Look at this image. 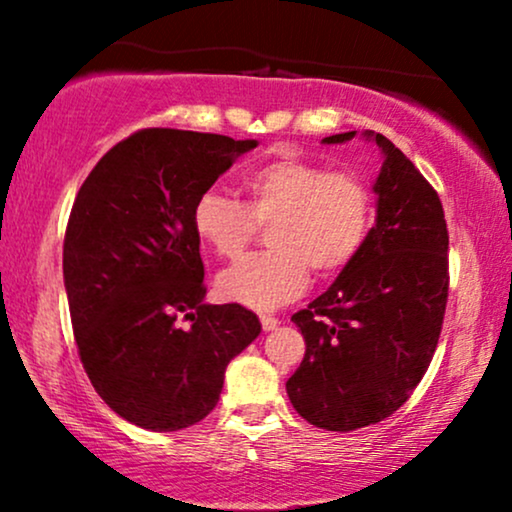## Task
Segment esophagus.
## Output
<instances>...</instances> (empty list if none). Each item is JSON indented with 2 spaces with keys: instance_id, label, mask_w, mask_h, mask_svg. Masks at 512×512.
<instances>
[{
  "instance_id": "1",
  "label": "esophagus",
  "mask_w": 512,
  "mask_h": 512,
  "mask_svg": "<svg viewBox=\"0 0 512 512\" xmlns=\"http://www.w3.org/2000/svg\"><path fill=\"white\" fill-rule=\"evenodd\" d=\"M260 320H262V330L264 332H272V330H276V325H279V320H276V317H272V315H262Z\"/></svg>"
}]
</instances>
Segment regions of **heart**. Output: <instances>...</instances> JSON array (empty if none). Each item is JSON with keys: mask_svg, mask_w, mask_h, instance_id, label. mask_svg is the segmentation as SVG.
Segmentation results:
<instances>
[{"mask_svg": "<svg viewBox=\"0 0 512 512\" xmlns=\"http://www.w3.org/2000/svg\"><path fill=\"white\" fill-rule=\"evenodd\" d=\"M245 202L207 190L192 209L197 238L223 260H238L260 226L272 250L252 255L219 276L226 301L274 310L305 291L310 269L334 276L356 260L375 219L368 182L351 170H327L281 156L243 178Z\"/></svg>", "mask_w": 512, "mask_h": 512, "instance_id": "1", "label": "heart"}]
</instances>
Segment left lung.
<instances>
[{
    "instance_id": "obj_1",
    "label": "left lung",
    "mask_w": 512,
    "mask_h": 512,
    "mask_svg": "<svg viewBox=\"0 0 512 512\" xmlns=\"http://www.w3.org/2000/svg\"><path fill=\"white\" fill-rule=\"evenodd\" d=\"M356 132L332 134L342 144ZM378 221L337 281L291 317L305 356L286 383L293 409L327 431L378 424L421 383L448 305V223L431 182L383 134Z\"/></svg>"
}]
</instances>
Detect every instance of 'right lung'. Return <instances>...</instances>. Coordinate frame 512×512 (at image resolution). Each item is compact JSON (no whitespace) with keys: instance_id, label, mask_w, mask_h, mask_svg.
I'll list each match as a JSON object with an SVG mask.
<instances>
[{"instance_id":"right-lung-1","label":"right lung","mask_w":512,"mask_h":512,"mask_svg":"<svg viewBox=\"0 0 512 512\" xmlns=\"http://www.w3.org/2000/svg\"><path fill=\"white\" fill-rule=\"evenodd\" d=\"M255 139L151 127L88 173L64 233V286L79 358L129 424L178 431L216 407L233 356L262 332L238 303H204L197 197Z\"/></svg>"}]
</instances>
